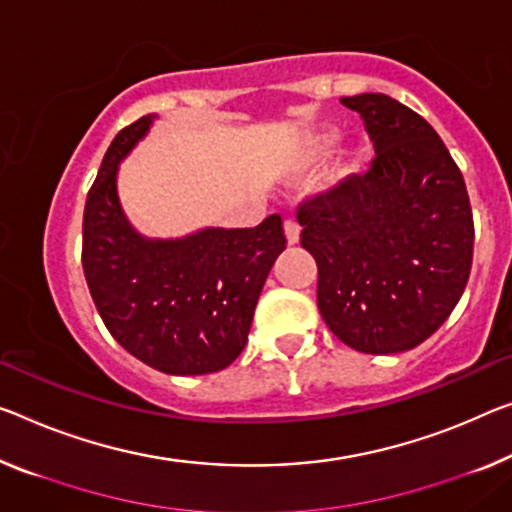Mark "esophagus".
I'll list each match as a JSON object with an SVG mask.
<instances>
[{"mask_svg": "<svg viewBox=\"0 0 512 512\" xmlns=\"http://www.w3.org/2000/svg\"><path fill=\"white\" fill-rule=\"evenodd\" d=\"M283 231H286L288 245H297V242H300V224H297L295 219H286V222H283Z\"/></svg>", "mask_w": 512, "mask_h": 512, "instance_id": "1", "label": "esophagus"}]
</instances>
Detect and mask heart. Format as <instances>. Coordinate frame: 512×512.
<instances>
[{"mask_svg": "<svg viewBox=\"0 0 512 512\" xmlns=\"http://www.w3.org/2000/svg\"><path fill=\"white\" fill-rule=\"evenodd\" d=\"M332 137H318L316 141H313V144L309 146V151H306V155H304V160L306 162H313V160H318L320 155H325L327 153V148L332 146Z\"/></svg>", "mask_w": 512, "mask_h": 512, "instance_id": "b5f03b06", "label": "heart"}]
</instances>
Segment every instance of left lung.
I'll use <instances>...</instances> for the list:
<instances>
[{"label":"left lung","instance_id":"obj_1","mask_svg":"<svg viewBox=\"0 0 512 512\" xmlns=\"http://www.w3.org/2000/svg\"><path fill=\"white\" fill-rule=\"evenodd\" d=\"M364 119L375 157L297 208L318 263V309L366 355L412 350L460 302L474 258V217L458 164L432 125L384 93L341 98Z\"/></svg>","mask_w":512,"mask_h":512}]
</instances>
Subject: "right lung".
Wrapping results in <instances>:
<instances>
[{
	"label": "right lung",
	"instance_id": "obj_1",
	"mask_svg": "<svg viewBox=\"0 0 512 512\" xmlns=\"http://www.w3.org/2000/svg\"><path fill=\"white\" fill-rule=\"evenodd\" d=\"M153 116L114 137L84 206L82 267L102 322L132 357L169 375L231 366L247 345L254 309L286 249L279 215L254 229H203L148 240L132 229L116 194L119 162Z\"/></svg>",
	"mask_w": 512,
	"mask_h": 512
}]
</instances>
